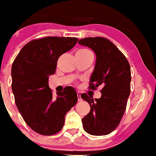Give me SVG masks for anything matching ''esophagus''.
I'll list each match as a JSON object with an SVG mask.
<instances>
[{"label":"esophagus","mask_w":156,"mask_h":156,"mask_svg":"<svg viewBox=\"0 0 156 156\" xmlns=\"http://www.w3.org/2000/svg\"><path fill=\"white\" fill-rule=\"evenodd\" d=\"M77 95H78V101L81 102V100H82V99L81 98V95H80L79 93H78V94H77Z\"/></svg>","instance_id":"34e87169"}]
</instances>
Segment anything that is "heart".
<instances>
[{
  "label": "heart",
  "mask_w": 156,
  "mask_h": 156,
  "mask_svg": "<svg viewBox=\"0 0 156 156\" xmlns=\"http://www.w3.org/2000/svg\"><path fill=\"white\" fill-rule=\"evenodd\" d=\"M76 53H81V54H92L91 51H90L87 49H80L79 50H78Z\"/></svg>",
  "instance_id": "1"
}]
</instances>
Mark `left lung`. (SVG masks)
<instances>
[{
    "instance_id": "obj_1",
    "label": "left lung",
    "mask_w": 156,
    "mask_h": 156,
    "mask_svg": "<svg viewBox=\"0 0 156 156\" xmlns=\"http://www.w3.org/2000/svg\"><path fill=\"white\" fill-rule=\"evenodd\" d=\"M78 44L92 49L97 56L89 88L103 87L100 99L81 95L90 106L89 113L82 119L83 127L89 134L107 135L118 127L126 109L130 93V64L117 47L105 37H86Z\"/></svg>"
}]
</instances>
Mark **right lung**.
I'll return each instance as SVG.
<instances>
[{
	"label": "right lung",
	"mask_w": 156,
	"mask_h": 156,
	"mask_svg": "<svg viewBox=\"0 0 156 156\" xmlns=\"http://www.w3.org/2000/svg\"><path fill=\"white\" fill-rule=\"evenodd\" d=\"M76 37H46L26 44L12 65V90L19 112L34 131L53 135L62 128L65 116L78 101L75 88L66 87L53 97L49 76L59 56L73 48Z\"/></svg>",
	"instance_id": "1"
}]
</instances>
